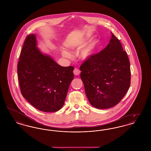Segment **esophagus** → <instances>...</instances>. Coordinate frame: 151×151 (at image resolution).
<instances>
[{
    "label": "esophagus",
    "mask_w": 151,
    "mask_h": 151,
    "mask_svg": "<svg viewBox=\"0 0 151 151\" xmlns=\"http://www.w3.org/2000/svg\"><path fill=\"white\" fill-rule=\"evenodd\" d=\"M80 71L79 70V69H77V68H75L74 69L73 73H74L75 75L78 76V75H79V74H80Z\"/></svg>",
    "instance_id": "34e87169"
}]
</instances>
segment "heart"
<instances>
[{"mask_svg": "<svg viewBox=\"0 0 151 151\" xmlns=\"http://www.w3.org/2000/svg\"><path fill=\"white\" fill-rule=\"evenodd\" d=\"M92 37V33L86 32L72 42L68 43V46L73 50H78L84 47L79 51L78 58L83 61L89 60L93 57L100 46V41L97 38L93 39L88 43ZM62 55L65 58L71 57L70 53L65 51H62Z\"/></svg>", "mask_w": 151, "mask_h": 151, "instance_id": "b5f03b06", "label": "heart"}]
</instances>
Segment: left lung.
<instances>
[{
  "label": "left lung",
  "mask_w": 151,
  "mask_h": 151,
  "mask_svg": "<svg viewBox=\"0 0 151 151\" xmlns=\"http://www.w3.org/2000/svg\"><path fill=\"white\" fill-rule=\"evenodd\" d=\"M86 97L94 108L105 109L118 104L130 86L129 59L112 33L107 46L80 67Z\"/></svg>",
  "instance_id": "left-lung-1"
}]
</instances>
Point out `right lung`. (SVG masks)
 I'll list each match as a JSON object with an SVG mask.
<instances>
[{
    "instance_id": "right-lung-1",
    "label": "right lung",
    "mask_w": 151,
    "mask_h": 151,
    "mask_svg": "<svg viewBox=\"0 0 151 151\" xmlns=\"http://www.w3.org/2000/svg\"><path fill=\"white\" fill-rule=\"evenodd\" d=\"M74 68L62 67L37 47L36 35L27 36L17 73L22 96L38 110L55 112L64 105Z\"/></svg>"
}]
</instances>
